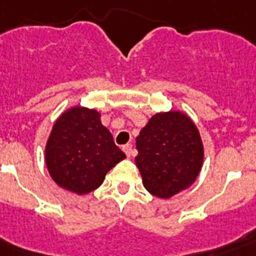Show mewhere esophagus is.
<instances>
[{
  "label": "esophagus",
  "instance_id": "34e87169",
  "mask_svg": "<svg viewBox=\"0 0 256 256\" xmlns=\"http://www.w3.org/2000/svg\"><path fill=\"white\" fill-rule=\"evenodd\" d=\"M122 150L126 152V155L128 156V158H130V156H134L136 152H134V146H132V144H126V146H122Z\"/></svg>",
  "mask_w": 256,
  "mask_h": 256
}]
</instances>
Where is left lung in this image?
Listing matches in <instances>:
<instances>
[{"label":"left lung","mask_w":256,"mask_h":256,"mask_svg":"<svg viewBox=\"0 0 256 256\" xmlns=\"http://www.w3.org/2000/svg\"><path fill=\"white\" fill-rule=\"evenodd\" d=\"M134 158L142 184L150 194L170 199L196 180L203 166L200 134L179 110L156 114L136 138Z\"/></svg>","instance_id":"left-lung-1"}]
</instances>
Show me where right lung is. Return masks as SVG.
<instances>
[{
	"label": "right lung",
	"instance_id": "obj_1",
	"mask_svg": "<svg viewBox=\"0 0 256 256\" xmlns=\"http://www.w3.org/2000/svg\"><path fill=\"white\" fill-rule=\"evenodd\" d=\"M126 154L101 124L96 110L73 106L57 118L45 146L48 171L61 188L77 195L94 191Z\"/></svg>",
	"mask_w": 256,
	"mask_h": 256
}]
</instances>
